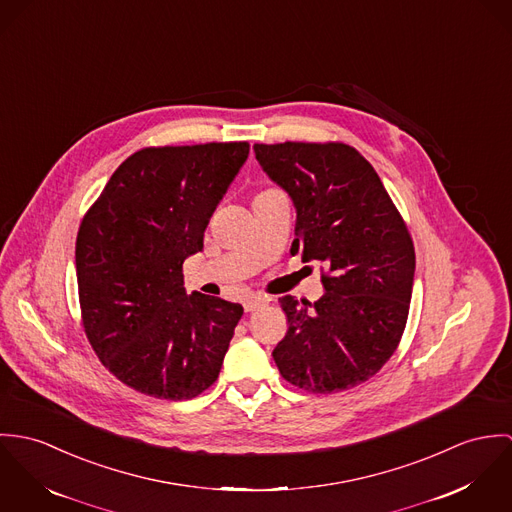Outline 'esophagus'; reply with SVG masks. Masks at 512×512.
Returning <instances> with one entry per match:
<instances>
[{
  "label": "esophagus",
  "instance_id": "obj_1",
  "mask_svg": "<svg viewBox=\"0 0 512 512\" xmlns=\"http://www.w3.org/2000/svg\"><path fill=\"white\" fill-rule=\"evenodd\" d=\"M263 306H265V298H261V296H249V298L243 300V310L245 312H255Z\"/></svg>",
  "mask_w": 512,
  "mask_h": 512
}]
</instances>
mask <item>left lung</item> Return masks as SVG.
<instances>
[{
    "instance_id": "1",
    "label": "left lung",
    "mask_w": 512,
    "mask_h": 512,
    "mask_svg": "<svg viewBox=\"0 0 512 512\" xmlns=\"http://www.w3.org/2000/svg\"><path fill=\"white\" fill-rule=\"evenodd\" d=\"M263 171L296 206L290 253L322 267L318 302L279 298L288 320L273 359L292 387L332 395L369 381L402 338L414 245L379 174L353 147L255 143Z\"/></svg>"
}]
</instances>
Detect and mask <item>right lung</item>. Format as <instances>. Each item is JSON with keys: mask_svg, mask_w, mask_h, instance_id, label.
<instances>
[{"mask_svg": "<svg viewBox=\"0 0 512 512\" xmlns=\"http://www.w3.org/2000/svg\"><path fill=\"white\" fill-rule=\"evenodd\" d=\"M249 155L247 141L145 147L127 157L76 237L86 338L123 385L165 400L220 375L241 304L186 294L182 263Z\"/></svg>", "mask_w": 512, "mask_h": 512, "instance_id": "1", "label": "right lung"}]
</instances>
